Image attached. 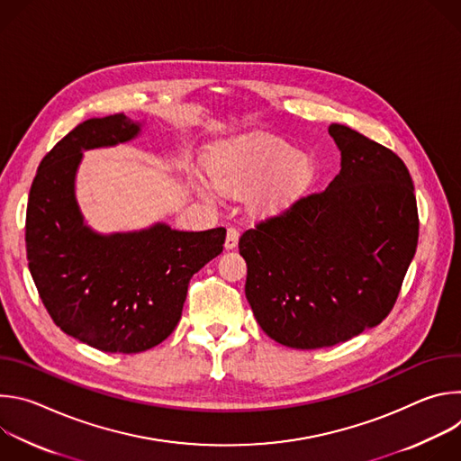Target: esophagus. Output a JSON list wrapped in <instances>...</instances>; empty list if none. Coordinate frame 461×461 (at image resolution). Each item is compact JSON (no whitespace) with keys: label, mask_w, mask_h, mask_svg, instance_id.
Instances as JSON below:
<instances>
[{"label":"esophagus","mask_w":461,"mask_h":461,"mask_svg":"<svg viewBox=\"0 0 461 461\" xmlns=\"http://www.w3.org/2000/svg\"><path fill=\"white\" fill-rule=\"evenodd\" d=\"M239 244V231L235 228H228L226 233V240H224V248L226 249H235Z\"/></svg>","instance_id":"esophagus-1"}]
</instances>
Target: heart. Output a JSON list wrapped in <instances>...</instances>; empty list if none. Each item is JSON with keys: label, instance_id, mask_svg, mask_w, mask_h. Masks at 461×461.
Instances as JSON below:
<instances>
[{"label": "heart", "instance_id": "b5f03b06", "mask_svg": "<svg viewBox=\"0 0 461 461\" xmlns=\"http://www.w3.org/2000/svg\"><path fill=\"white\" fill-rule=\"evenodd\" d=\"M312 167L310 155L294 149L288 140L244 133L219 140L206 153V171L213 185L201 176H193L191 185L208 203L217 201L218 188L239 194L251 187L249 196L257 208L279 210L308 182Z\"/></svg>", "mask_w": 461, "mask_h": 461}]
</instances>
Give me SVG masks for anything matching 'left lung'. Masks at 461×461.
I'll use <instances>...</instances> for the list:
<instances>
[{"label":"left lung","mask_w":461,"mask_h":461,"mask_svg":"<svg viewBox=\"0 0 461 461\" xmlns=\"http://www.w3.org/2000/svg\"><path fill=\"white\" fill-rule=\"evenodd\" d=\"M341 171L242 233L246 299L274 341L299 350L345 343L392 310L420 233L403 160L357 131L332 123Z\"/></svg>","instance_id":"1"}]
</instances>
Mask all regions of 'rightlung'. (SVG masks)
<instances>
[{"label": "right lung", "instance_id": "add662e5", "mask_svg": "<svg viewBox=\"0 0 461 461\" xmlns=\"http://www.w3.org/2000/svg\"><path fill=\"white\" fill-rule=\"evenodd\" d=\"M140 131L122 113L77 125L43 157L27 206L29 270L49 315L68 336L111 354L162 343L180 321L189 279L226 239L224 228L157 222L102 235L84 222L75 191L84 151L125 144Z\"/></svg>", "mask_w": 461, "mask_h": 461}]
</instances>
